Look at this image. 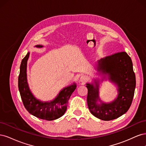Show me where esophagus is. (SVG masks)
<instances>
[{
    "instance_id": "34e87169",
    "label": "esophagus",
    "mask_w": 146,
    "mask_h": 146,
    "mask_svg": "<svg viewBox=\"0 0 146 146\" xmlns=\"http://www.w3.org/2000/svg\"><path fill=\"white\" fill-rule=\"evenodd\" d=\"M88 80V77L87 76H85V75H83V76H82L80 78V81L82 83H85Z\"/></svg>"
}]
</instances>
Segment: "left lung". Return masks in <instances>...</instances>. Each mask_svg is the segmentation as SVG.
<instances>
[{
	"mask_svg": "<svg viewBox=\"0 0 146 146\" xmlns=\"http://www.w3.org/2000/svg\"><path fill=\"white\" fill-rule=\"evenodd\" d=\"M98 70L107 74L118 87L116 99L109 104L103 103L99 96V82L86 84L87 103L92 114L103 121H110L125 114L130 107L136 87V77L131 58L125 52L115 53L101 59ZM99 100L100 104H96Z\"/></svg>",
	"mask_w": 146,
	"mask_h": 146,
	"instance_id": "left-lung-1",
	"label": "left lung"
}]
</instances>
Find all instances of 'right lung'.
Instances as JSON below:
<instances>
[{
  "label": "right lung",
  "mask_w": 146,
  "mask_h": 146,
  "mask_svg": "<svg viewBox=\"0 0 146 146\" xmlns=\"http://www.w3.org/2000/svg\"><path fill=\"white\" fill-rule=\"evenodd\" d=\"M37 47H42L37 45ZM30 53L23 59L20 66L18 88L23 104L28 112L39 119L52 121L62 116L67 109L68 100L76 89V85L69 86L61 90L56 98L50 102H42L37 100L30 92L27 81V63Z\"/></svg>",
  "instance_id": "1"
}]
</instances>
